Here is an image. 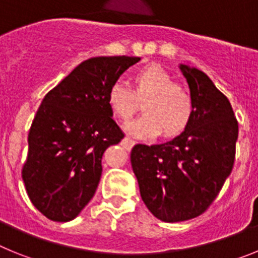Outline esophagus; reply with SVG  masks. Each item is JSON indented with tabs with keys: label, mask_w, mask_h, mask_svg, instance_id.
I'll use <instances>...</instances> for the list:
<instances>
[{
	"label": "esophagus",
	"mask_w": 258,
	"mask_h": 258,
	"mask_svg": "<svg viewBox=\"0 0 258 258\" xmlns=\"http://www.w3.org/2000/svg\"><path fill=\"white\" fill-rule=\"evenodd\" d=\"M121 145L124 146V147H125V149H126V150H131L132 147H133V146L136 145V142H134L133 140H131L129 137H125L124 140L121 141Z\"/></svg>",
	"instance_id": "esophagus-1"
}]
</instances>
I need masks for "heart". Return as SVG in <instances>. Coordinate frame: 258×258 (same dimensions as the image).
<instances>
[{
    "mask_svg": "<svg viewBox=\"0 0 258 258\" xmlns=\"http://www.w3.org/2000/svg\"><path fill=\"white\" fill-rule=\"evenodd\" d=\"M143 103L145 115L127 125L137 138H152L163 133L165 138L181 136L194 116L190 93L174 84V79L159 64H147L136 71L132 89L115 83L107 92V104L121 121H129Z\"/></svg>",
    "mask_w": 258,
    "mask_h": 258,
    "instance_id": "b5f03b06",
    "label": "heart"
}]
</instances>
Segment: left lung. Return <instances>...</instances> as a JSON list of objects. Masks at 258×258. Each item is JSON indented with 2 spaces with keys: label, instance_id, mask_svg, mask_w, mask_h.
Segmentation results:
<instances>
[{
  "label": "left lung",
  "instance_id": "left-lung-1",
  "mask_svg": "<svg viewBox=\"0 0 258 258\" xmlns=\"http://www.w3.org/2000/svg\"><path fill=\"white\" fill-rule=\"evenodd\" d=\"M194 102L187 129L161 145H136L132 168L143 203L164 222L195 218L208 209L235 160L238 120L203 71L179 64Z\"/></svg>",
  "mask_w": 258,
  "mask_h": 258
}]
</instances>
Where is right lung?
Returning a JSON list of instances; mask_svg holds the SVG:
<instances>
[{
    "instance_id": "obj_1",
    "label": "right lung",
    "mask_w": 258,
    "mask_h": 258,
    "mask_svg": "<svg viewBox=\"0 0 258 258\" xmlns=\"http://www.w3.org/2000/svg\"><path fill=\"white\" fill-rule=\"evenodd\" d=\"M140 60L125 55L84 60L41 102L22 178L32 204L49 220H74L94 197L104 151L124 138L107 92Z\"/></svg>"
}]
</instances>
